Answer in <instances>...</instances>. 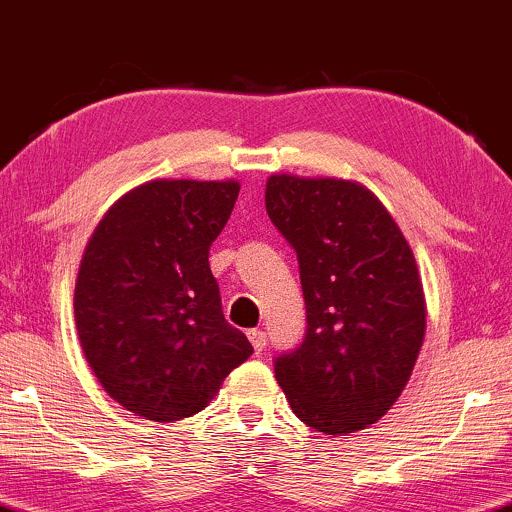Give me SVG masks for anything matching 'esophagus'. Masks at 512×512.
<instances>
[{"instance_id": "34e87169", "label": "esophagus", "mask_w": 512, "mask_h": 512, "mask_svg": "<svg viewBox=\"0 0 512 512\" xmlns=\"http://www.w3.org/2000/svg\"><path fill=\"white\" fill-rule=\"evenodd\" d=\"M248 338H250V343H253V348H255L257 355L266 348V334H264L262 329H250L248 331Z\"/></svg>"}]
</instances>
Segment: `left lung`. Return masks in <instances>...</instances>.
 Masks as SVG:
<instances>
[{"label":"left lung","mask_w":512,"mask_h":512,"mask_svg":"<svg viewBox=\"0 0 512 512\" xmlns=\"http://www.w3.org/2000/svg\"><path fill=\"white\" fill-rule=\"evenodd\" d=\"M266 213L299 259L306 334L273 359L294 415L352 434L394 406L427 327L413 250L376 194L336 178L271 176Z\"/></svg>","instance_id":"obj_1"}]
</instances>
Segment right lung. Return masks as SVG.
Listing matches in <instances>:
<instances>
[{
	"label": "right lung",
	"instance_id": "add662e5",
	"mask_svg": "<svg viewBox=\"0 0 512 512\" xmlns=\"http://www.w3.org/2000/svg\"><path fill=\"white\" fill-rule=\"evenodd\" d=\"M236 181H153L113 204L78 269L74 313L85 359L109 397L155 422L199 413L253 355L222 313L208 250Z\"/></svg>",
	"mask_w": 512,
	"mask_h": 512
}]
</instances>
